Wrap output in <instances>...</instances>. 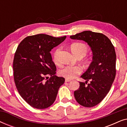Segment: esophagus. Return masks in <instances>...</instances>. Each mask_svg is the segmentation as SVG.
<instances>
[{
    "label": "esophagus",
    "mask_w": 127,
    "mask_h": 127,
    "mask_svg": "<svg viewBox=\"0 0 127 127\" xmlns=\"http://www.w3.org/2000/svg\"><path fill=\"white\" fill-rule=\"evenodd\" d=\"M69 81H70V80L67 79H65V82H69Z\"/></svg>",
    "instance_id": "34e87169"
}]
</instances>
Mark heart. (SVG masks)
<instances>
[{
  "label": "heart",
  "mask_w": 127,
  "mask_h": 127,
  "mask_svg": "<svg viewBox=\"0 0 127 127\" xmlns=\"http://www.w3.org/2000/svg\"><path fill=\"white\" fill-rule=\"evenodd\" d=\"M72 53L78 58H82L87 53L88 48L86 44L81 42L72 43L70 46ZM60 51V48L55 50L54 53L53 58L55 63H58V55ZM82 72V69L79 66H66L61 69L59 72L60 76L67 79H72L79 75Z\"/></svg>",
  "instance_id": "1"
}]
</instances>
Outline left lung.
<instances>
[{"mask_svg":"<svg viewBox=\"0 0 127 127\" xmlns=\"http://www.w3.org/2000/svg\"><path fill=\"white\" fill-rule=\"evenodd\" d=\"M70 37L86 41L93 51V61L81 76L86 82H79L80 87L74 92V95L76 101L83 106H95L106 96L115 79V49L110 39L100 33L86 31ZM89 80L90 83L87 85Z\"/></svg>","mask_w":127,"mask_h":127,"instance_id":"8db88e82","label":"left lung"}]
</instances>
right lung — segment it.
Segmentation results:
<instances>
[{
	"instance_id": "right-lung-1",
	"label": "right lung",
	"mask_w": 127,
	"mask_h": 127,
	"mask_svg": "<svg viewBox=\"0 0 127 127\" xmlns=\"http://www.w3.org/2000/svg\"><path fill=\"white\" fill-rule=\"evenodd\" d=\"M66 37L46 34L28 36L17 48L13 61L15 86L21 96L34 108L50 107L65 82L64 77L55 75L57 68L50 51Z\"/></svg>"
}]
</instances>
